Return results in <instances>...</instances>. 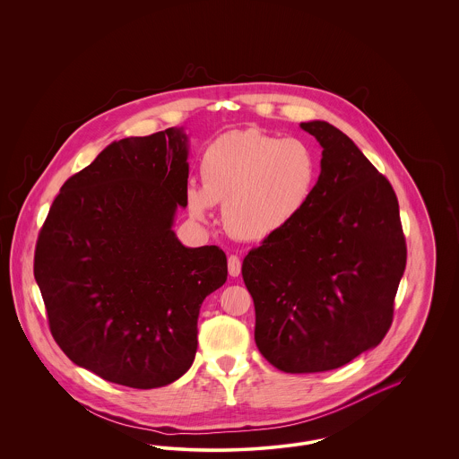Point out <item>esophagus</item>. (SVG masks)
I'll return each mask as SVG.
<instances>
[{"instance_id": "34e87169", "label": "esophagus", "mask_w": 459, "mask_h": 459, "mask_svg": "<svg viewBox=\"0 0 459 459\" xmlns=\"http://www.w3.org/2000/svg\"><path fill=\"white\" fill-rule=\"evenodd\" d=\"M240 273V260L236 255L229 256V275L238 277Z\"/></svg>"}]
</instances>
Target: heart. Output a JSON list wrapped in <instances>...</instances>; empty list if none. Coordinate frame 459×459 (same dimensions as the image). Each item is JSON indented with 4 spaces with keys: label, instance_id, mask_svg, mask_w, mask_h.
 <instances>
[{
    "label": "heart",
    "instance_id": "1",
    "mask_svg": "<svg viewBox=\"0 0 459 459\" xmlns=\"http://www.w3.org/2000/svg\"><path fill=\"white\" fill-rule=\"evenodd\" d=\"M203 187H187V210L212 219L223 203L225 229L240 240H263L284 230L305 212L318 180V160L299 139L256 129L225 132L199 161Z\"/></svg>",
    "mask_w": 459,
    "mask_h": 459
}]
</instances>
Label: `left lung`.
<instances>
[{"label": "left lung", "instance_id": "obj_1", "mask_svg": "<svg viewBox=\"0 0 459 459\" xmlns=\"http://www.w3.org/2000/svg\"><path fill=\"white\" fill-rule=\"evenodd\" d=\"M322 172L305 212L242 262L255 341L285 373L348 365L382 342L406 266L391 182L344 132L313 120Z\"/></svg>", "mask_w": 459, "mask_h": 459}]
</instances>
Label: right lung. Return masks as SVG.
Wrapping results in <instances>:
<instances>
[{
	"label": "right lung",
	"instance_id": "1",
	"mask_svg": "<svg viewBox=\"0 0 459 459\" xmlns=\"http://www.w3.org/2000/svg\"><path fill=\"white\" fill-rule=\"evenodd\" d=\"M187 177L180 129L120 139L66 180L44 220L34 277L51 335L113 384L154 389L189 370L201 303L227 281L219 246L175 238Z\"/></svg>",
	"mask_w": 459,
	"mask_h": 459
}]
</instances>
